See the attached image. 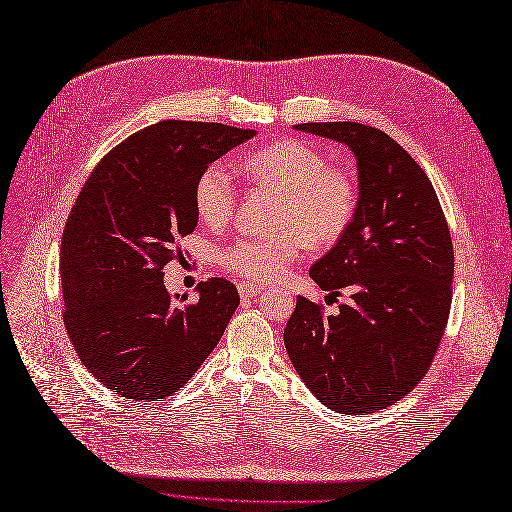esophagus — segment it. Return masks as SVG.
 <instances>
[{
    "label": "esophagus",
    "mask_w": 512,
    "mask_h": 512,
    "mask_svg": "<svg viewBox=\"0 0 512 512\" xmlns=\"http://www.w3.org/2000/svg\"><path fill=\"white\" fill-rule=\"evenodd\" d=\"M262 291H264V287L258 285V283H250V281L239 283V296L241 298H256V296L262 294Z\"/></svg>",
    "instance_id": "1"
}]
</instances>
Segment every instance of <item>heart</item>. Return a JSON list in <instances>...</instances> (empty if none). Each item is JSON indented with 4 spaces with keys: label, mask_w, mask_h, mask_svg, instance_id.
Returning <instances> with one entry per match:
<instances>
[{
    "label": "heart",
    "mask_w": 512,
    "mask_h": 512,
    "mask_svg": "<svg viewBox=\"0 0 512 512\" xmlns=\"http://www.w3.org/2000/svg\"><path fill=\"white\" fill-rule=\"evenodd\" d=\"M241 173L250 183L281 193L275 225L266 237H241L218 254L233 275L275 281L304 248H327L342 239L358 212V181L352 170L331 166L321 150L300 139H281L243 156ZM196 210L210 227L231 221L239 189L223 162L208 164L196 183Z\"/></svg>",
    "instance_id": "obj_1"
}]
</instances>
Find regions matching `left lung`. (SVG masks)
Wrapping results in <instances>:
<instances>
[{
	"instance_id": "8db88e82",
	"label": "left lung",
	"mask_w": 512,
	"mask_h": 512,
	"mask_svg": "<svg viewBox=\"0 0 512 512\" xmlns=\"http://www.w3.org/2000/svg\"><path fill=\"white\" fill-rule=\"evenodd\" d=\"M298 131L346 143L358 164V212L310 277L350 304L325 316L298 296L283 339L310 392L342 415L404 398L429 371L452 304V237L437 193L400 143L360 123Z\"/></svg>"
}]
</instances>
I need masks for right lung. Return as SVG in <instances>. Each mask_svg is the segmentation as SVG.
Returning a JSON list of instances; mask_svg holds the SVG:
<instances>
[{"mask_svg": "<svg viewBox=\"0 0 512 512\" xmlns=\"http://www.w3.org/2000/svg\"><path fill=\"white\" fill-rule=\"evenodd\" d=\"M256 135L221 123L162 120L110 150L81 187L64 225V327L87 371L127 400L173 396L221 342L237 287L198 285L170 298L162 269L181 260L198 225L202 170Z\"/></svg>", "mask_w": 512, "mask_h": 512, "instance_id": "obj_1", "label": "right lung"}]
</instances>
